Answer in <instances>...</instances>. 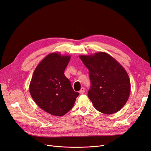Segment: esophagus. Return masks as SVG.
<instances>
[{"instance_id":"obj_1","label":"esophagus","mask_w":151,"mask_h":151,"mask_svg":"<svg viewBox=\"0 0 151 151\" xmlns=\"http://www.w3.org/2000/svg\"><path fill=\"white\" fill-rule=\"evenodd\" d=\"M84 92H85V89H84V88H82L81 89L80 91H79V93L81 94H83L84 93Z\"/></svg>"}]
</instances>
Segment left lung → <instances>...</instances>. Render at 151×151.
<instances>
[{
	"label": "left lung",
	"mask_w": 151,
	"mask_h": 151,
	"mask_svg": "<svg viewBox=\"0 0 151 151\" xmlns=\"http://www.w3.org/2000/svg\"><path fill=\"white\" fill-rule=\"evenodd\" d=\"M79 57L89 70L91 86L88 96L94 108L108 115L120 110L130 93V81L125 68L105 52Z\"/></svg>",
	"instance_id": "left-lung-1"
}]
</instances>
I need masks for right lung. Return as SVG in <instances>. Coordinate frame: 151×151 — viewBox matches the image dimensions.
<instances>
[{
	"label": "right lung",
	"instance_id": "right-lung-1",
	"mask_svg": "<svg viewBox=\"0 0 151 151\" xmlns=\"http://www.w3.org/2000/svg\"><path fill=\"white\" fill-rule=\"evenodd\" d=\"M70 59L69 55L50 53L36 67L29 84V93L35 102L54 116H61L70 111L79 94L64 75Z\"/></svg>",
	"mask_w": 151,
	"mask_h": 151
}]
</instances>
